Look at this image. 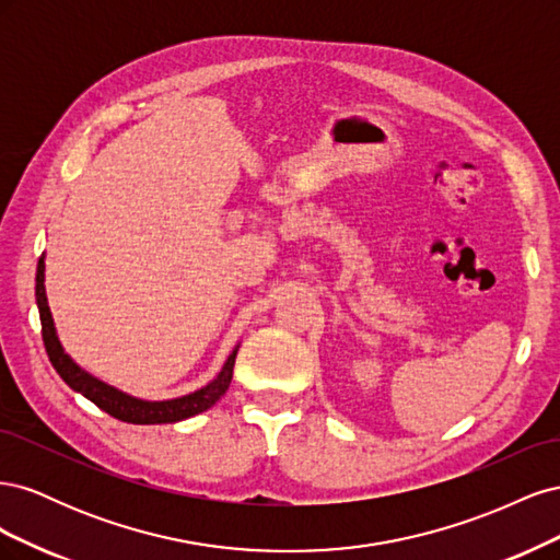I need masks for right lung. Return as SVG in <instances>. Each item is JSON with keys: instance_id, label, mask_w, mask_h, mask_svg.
Listing matches in <instances>:
<instances>
[{"instance_id": "right-lung-1", "label": "right lung", "mask_w": 560, "mask_h": 560, "mask_svg": "<svg viewBox=\"0 0 560 560\" xmlns=\"http://www.w3.org/2000/svg\"><path fill=\"white\" fill-rule=\"evenodd\" d=\"M44 259H46V254H42V259L37 264V287H35L44 346H46L50 364H54L60 378L70 385L74 393L91 399L97 409H103L105 413L124 420V422H132V425H163V422H179V420H186V418L208 411L210 406H214L226 395V389L233 378L235 354H238L241 346L233 348L222 371H219L217 378H212L208 385H202L200 389H196V393L182 395L175 399H163V401L132 397V395L124 393V389H118L105 381L95 378L93 374H89L86 369H81L70 358V354L65 352L60 338H58L56 322H54V315H50L48 299H46V284H44L46 264H44Z\"/></svg>"}]
</instances>
